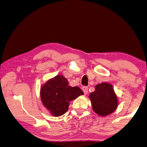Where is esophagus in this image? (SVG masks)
Returning <instances> with one entry per match:
<instances>
[{
	"mask_svg": "<svg viewBox=\"0 0 147 147\" xmlns=\"http://www.w3.org/2000/svg\"><path fill=\"white\" fill-rule=\"evenodd\" d=\"M82 90H83V91H84L85 94H87L88 93V87H83Z\"/></svg>",
	"mask_w": 147,
	"mask_h": 147,
	"instance_id": "34e87169",
	"label": "esophagus"
}]
</instances>
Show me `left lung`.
<instances>
[{
  "instance_id": "left-lung-1",
  "label": "left lung",
  "mask_w": 147,
  "mask_h": 147,
  "mask_svg": "<svg viewBox=\"0 0 147 147\" xmlns=\"http://www.w3.org/2000/svg\"><path fill=\"white\" fill-rule=\"evenodd\" d=\"M93 111L101 116H107L116 110L118 98L112 85L101 83L95 87V91L89 95Z\"/></svg>"
}]
</instances>
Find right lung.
Returning <instances> with one entry per match:
<instances>
[{
  "instance_id": "obj_1",
  "label": "right lung",
  "mask_w": 147,
  "mask_h": 147,
  "mask_svg": "<svg viewBox=\"0 0 147 147\" xmlns=\"http://www.w3.org/2000/svg\"><path fill=\"white\" fill-rule=\"evenodd\" d=\"M84 94L80 88L71 87L64 76L57 75L42 85L40 97L45 107L55 116H60L68 110L69 102Z\"/></svg>"
}]
</instances>
